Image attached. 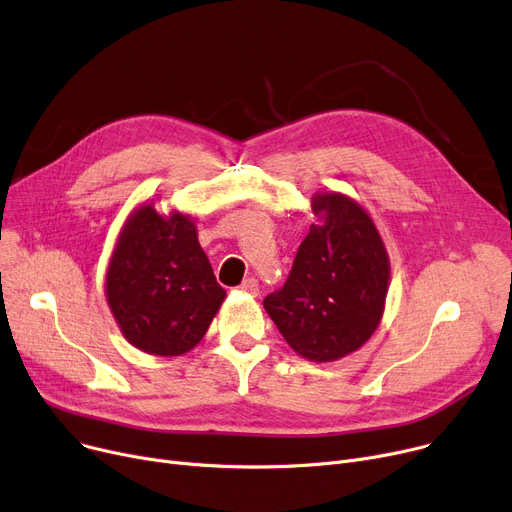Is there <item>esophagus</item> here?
Masks as SVG:
<instances>
[{
	"mask_svg": "<svg viewBox=\"0 0 512 512\" xmlns=\"http://www.w3.org/2000/svg\"><path fill=\"white\" fill-rule=\"evenodd\" d=\"M241 292L245 294H251V296H257L259 294V282L255 278H249L241 284Z\"/></svg>",
	"mask_w": 512,
	"mask_h": 512,
	"instance_id": "34e87169",
	"label": "esophagus"
}]
</instances>
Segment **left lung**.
<instances>
[{
    "label": "left lung",
    "mask_w": 512,
    "mask_h": 512,
    "mask_svg": "<svg viewBox=\"0 0 512 512\" xmlns=\"http://www.w3.org/2000/svg\"><path fill=\"white\" fill-rule=\"evenodd\" d=\"M311 224L282 290L263 306L286 344L311 362H335L377 331L391 263L370 214L344 193L319 191Z\"/></svg>",
    "instance_id": "obj_1"
}]
</instances>
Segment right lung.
I'll return each mask as SVG.
<instances>
[{"label":"right lung","instance_id":"1","mask_svg":"<svg viewBox=\"0 0 512 512\" xmlns=\"http://www.w3.org/2000/svg\"><path fill=\"white\" fill-rule=\"evenodd\" d=\"M109 309L127 342L154 356L193 350L220 311L216 282L189 214H158L144 201L125 220L107 267Z\"/></svg>","mask_w":512,"mask_h":512}]
</instances>
